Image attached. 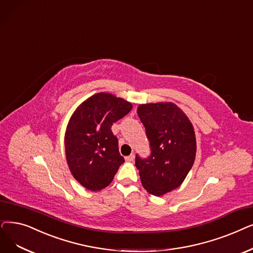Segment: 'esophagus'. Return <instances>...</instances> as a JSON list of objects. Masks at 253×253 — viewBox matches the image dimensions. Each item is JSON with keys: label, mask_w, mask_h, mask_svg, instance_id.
I'll list each match as a JSON object with an SVG mask.
<instances>
[{"label": "esophagus", "mask_w": 253, "mask_h": 253, "mask_svg": "<svg viewBox=\"0 0 253 253\" xmlns=\"http://www.w3.org/2000/svg\"><path fill=\"white\" fill-rule=\"evenodd\" d=\"M134 158H135L134 154H131V155L127 156L125 159H126V161H128V162H131V161H133V160H134Z\"/></svg>", "instance_id": "obj_1"}]
</instances>
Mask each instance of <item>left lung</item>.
<instances>
[{"label":"left lung","mask_w":253,"mask_h":253,"mask_svg":"<svg viewBox=\"0 0 253 253\" xmlns=\"http://www.w3.org/2000/svg\"><path fill=\"white\" fill-rule=\"evenodd\" d=\"M137 115L146 128L151 156L136 155L135 167L144 188L161 196L178 188L190 171L196 154L192 123L172 102L139 104Z\"/></svg>","instance_id":"1"}]
</instances>
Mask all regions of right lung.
I'll list each match as a JSON object with an SVG mask.
<instances>
[{
    "mask_svg": "<svg viewBox=\"0 0 253 253\" xmlns=\"http://www.w3.org/2000/svg\"><path fill=\"white\" fill-rule=\"evenodd\" d=\"M132 104L111 93L87 98L72 114L65 132L68 168L84 188L99 191L112 183L124 158L112 125L126 116Z\"/></svg>",
    "mask_w": 253,
    "mask_h": 253,
    "instance_id": "add662e5",
    "label": "right lung"
}]
</instances>
